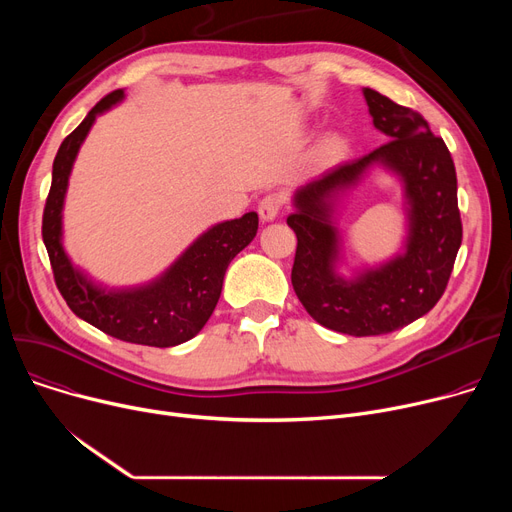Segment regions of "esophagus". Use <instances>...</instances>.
I'll use <instances>...</instances> for the list:
<instances>
[{"instance_id":"1","label":"esophagus","mask_w":512,"mask_h":512,"mask_svg":"<svg viewBox=\"0 0 512 512\" xmlns=\"http://www.w3.org/2000/svg\"><path fill=\"white\" fill-rule=\"evenodd\" d=\"M282 207H284V195H280V193L265 195V197L259 201V218H261L263 222H272V220L278 218Z\"/></svg>"}]
</instances>
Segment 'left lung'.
Instances as JSON below:
<instances>
[{
	"mask_svg": "<svg viewBox=\"0 0 512 512\" xmlns=\"http://www.w3.org/2000/svg\"><path fill=\"white\" fill-rule=\"evenodd\" d=\"M363 95L373 126L390 141L301 186L286 224L297 234L292 288L307 313L334 332L380 336L409 326L440 301L461 247L463 224L454 161L446 143L411 107L373 89H363ZM373 163L394 171L406 186V251L380 268L342 279L335 272V201Z\"/></svg>",
	"mask_w": 512,
	"mask_h": 512,
	"instance_id": "left-lung-1",
	"label": "left lung"
}]
</instances>
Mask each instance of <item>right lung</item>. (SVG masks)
<instances>
[{"mask_svg":"<svg viewBox=\"0 0 512 512\" xmlns=\"http://www.w3.org/2000/svg\"><path fill=\"white\" fill-rule=\"evenodd\" d=\"M124 91L105 95L80 122L53 159L51 188L43 209V242L53 278L74 315L118 340L168 348L191 340L207 324L222 294L230 261L257 234L259 218L249 211L203 232L157 280L107 290L76 270L62 247V209L76 153L99 114L122 101Z\"/></svg>","mask_w":512,"mask_h":512,"instance_id":"right-lung-1","label":"right lung"}]
</instances>
